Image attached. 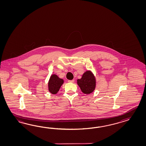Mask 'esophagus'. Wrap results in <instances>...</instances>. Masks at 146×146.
<instances>
[{
    "label": "esophagus",
    "instance_id": "obj_1",
    "mask_svg": "<svg viewBox=\"0 0 146 146\" xmlns=\"http://www.w3.org/2000/svg\"><path fill=\"white\" fill-rule=\"evenodd\" d=\"M68 82H71V83H73V82H74V80H69L68 81Z\"/></svg>",
    "mask_w": 146,
    "mask_h": 146
}]
</instances>
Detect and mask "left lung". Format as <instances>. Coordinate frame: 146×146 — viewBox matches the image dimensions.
I'll return each instance as SVG.
<instances>
[{
	"label": "left lung",
	"mask_w": 146,
	"mask_h": 146,
	"mask_svg": "<svg viewBox=\"0 0 146 146\" xmlns=\"http://www.w3.org/2000/svg\"><path fill=\"white\" fill-rule=\"evenodd\" d=\"M78 85L81 91L84 94H90L95 90L96 86V80L94 74L90 70L84 73L82 77L77 80Z\"/></svg>",
	"instance_id": "left-lung-1"
}]
</instances>
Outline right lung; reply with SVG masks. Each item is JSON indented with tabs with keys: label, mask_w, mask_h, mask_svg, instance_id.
<instances>
[{
	"label": "right lung",
	"mask_w": 146,
	"mask_h": 146,
	"mask_svg": "<svg viewBox=\"0 0 146 146\" xmlns=\"http://www.w3.org/2000/svg\"><path fill=\"white\" fill-rule=\"evenodd\" d=\"M64 83V80L59 78L56 74L51 75L48 83V88L50 92L55 94L58 92L59 89Z\"/></svg>",
	"instance_id": "add662e5"
}]
</instances>
